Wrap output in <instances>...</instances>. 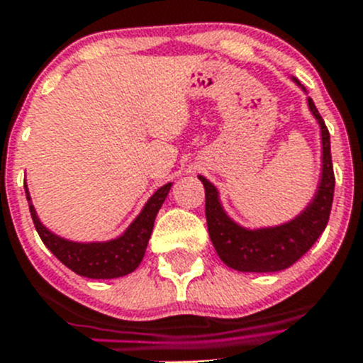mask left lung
<instances>
[{"instance_id": "obj_1", "label": "left lung", "mask_w": 363, "mask_h": 363, "mask_svg": "<svg viewBox=\"0 0 363 363\" xmlns=\"http://www.w3.org/2000/svg\"><path fill=\"white\" fill-rule=\"evenodd\" d=\"M308 105L320 124L323 179H320L315 199L294 220L283 224V226L269 228V230H244L231 219H228L219 205L216 187L206 182L203 176H199L203 187H205V213L210 240H212L219 258L228 267L242 272H274L291 267L315 244V240L326 228L335 191L330 132H328L324 119L320 117L312 99H308Z\"/></svg>"}]
</instances>
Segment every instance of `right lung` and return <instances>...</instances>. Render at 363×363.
<instances>
[{
	"label": "right lung",
	"instance_id": "obj_1",
	"mask_svg": "<svg viewBox=\"0 0 363 363\" xmlns=\"http://www.w3.org/2000/svg\"><path fill=\"white\" fill-rule=\"evenodd\" d=\"M169 189H171V184L160 187L151 196V199L146 203L140 216L133 220L132 226L128 228L123 237L110 240V242L96 244H76L53 235L51 231H48L40 224L39 217H37L35 210H33V205L30 203L28 191H26V199H28L30 213H32L37 233L43 239V242L46 244L48 250L65 267L74 271L76 274L85 276V278L108 279L126 276L139 267L140 260L144 257V251H146L147 240L151 237V231H153L155 217H157L162 203L167 198Z\"/></svg>",
	"mask_w": 363,
	"mask_h": 363
}]
</instances>
